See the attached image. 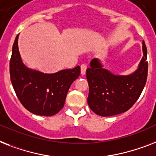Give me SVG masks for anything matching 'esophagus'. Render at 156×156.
Wrapping results in <instances>:
<instances>
[{
	"label": "esophagus",
	"instance_id": "1",
	"mask_svg": "<svg viewBox=\"0 0 156 156\" xmlns=\"http://www.w3.org/2000/svg\"><path fill=\"white\" fill-rule=\"evenodd\" d=\"M87 66L86 64H82L81 65V74L82 75H84L86 74V70H87Z\"/></svg>",
	"mask_w": 156,
	"mask_h": 156
}]
</instances>
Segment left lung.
<instances>
[{
	"label": "left lung",
	"instance_id": "1",
	"mask_svg": "<svg viewBox=\"0 0 156 156\" xmlns=\"http://www.w3.org/2000/svg\"><path fill=\"white\" fill-rule=\"evenodd\" d=\"M143 53L138 69L128 75L114 74L104 69L98 59L91 61L86 73L89 84L87 102L94 113L104 117L113 116L128 111L135 104L147 78V52L144 41Z\"/></svg>",
	"mask_w": 156,
	"mask_h": 156
}]
</instances>
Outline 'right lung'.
<instances>
[{"mask_svg":"<svg viewBox=\"0 0 156 156\" xmlns=\"http://www.w3.org/2000/svg\"><path fill=\"white\" fill-rule=\"evenodd\" d=\"M18 36L12 45L9 62L10 79L21 104L31 113L52 116L62 109L69 87L80 75V66L54 74L28 68L21 60Z\"/></svg>","mask_w":156,"mask_h":156,"instance_id":"add662e5","label":"right lung"}]
</instances>
